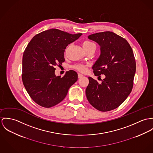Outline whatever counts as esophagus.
<instances>
[{
  "label": "esophagus",
  "instance_id": "1",
  "mask_svg": "<svg viewBox=\"0 0 153 153\" xmlns=\"http://www.w3.org/2000/svg\"><path fill=\"white\" fill-rule=\"evenodd\" d=\"M83 76V75L82 74H81V73H79L78 74V77L79 78H81V77H82Z\"/></svg>",
  "mask_w": 153,
  "mask_h": 153
}]
</instances>
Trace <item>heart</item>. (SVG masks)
Segmentation results:
<instances>
[{"label": "heart", "mask_w": 153, "mask_h": 153, "mask_svg": "<svg viewBox=\"0 0 153 153\" xmlns=\"http://www.w3.org/2000/svg\"><path fill=\"white\" fill-rule=\"evenodd\" d=\"M93 45H95L93 42H91L90 41H85L83 43V48H87L90 47ZM73 68L80 71H85L87 69L86 66L83 65H75Z\"/></svg>", "instance_id": "heart-1"}]
</instances>
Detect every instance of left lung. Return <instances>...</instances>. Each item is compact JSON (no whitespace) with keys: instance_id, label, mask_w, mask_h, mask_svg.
<instances>
[{"instance_id":"left-lung-1","label":"left lung","mask_w":153,"mask_h":153,"mask_svg":"<svg viewBox=\"0 0 153 153\" xmlns=\"http://www.w3.org/2000/svg\"><path fill=\"white\" fill-rule=\"evenodd\" d=\"M88 39L100 47V55L92 67L94 75L105 77L99 84L88 77L86 97L97 110L110 111L124 102L132 90L136 69L133 51L125 39L111 32L90 34Z\"/></svg>"}]
</instances>
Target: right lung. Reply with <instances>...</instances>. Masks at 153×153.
Instances as JSON below:
<instances>
[{"label":"right lung","mask_w":153,"mask_h":153,"mask_svg":"<svg viewBox=\"0 0 153 153\" xmlns=\"http://www.w3.org/2000/svg\"><path fill=\"white\" fill-rule=\"evenodd\" d=\"M82 35L51 29L34 36L27 46L22 60V81L37 104L49 108L59 104L77 80L74 70L67 71L63 77L56 76L54 66L65 61L66 47Z\"/></svg>","instance_id":"1"}]
</instances>
